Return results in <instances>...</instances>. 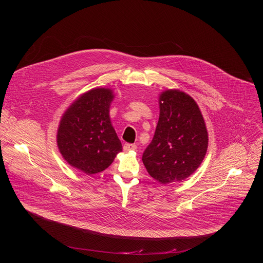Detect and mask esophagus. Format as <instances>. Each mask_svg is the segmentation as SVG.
Segmentation results:
<instances>
[{
	"mask_svg": "<svg viewBox=\"0 0 263 263\" xmlns=\"http://www.w3.org/2000/svg\"><path fill=\"white\" fill-rule=\"evenodd\" d=\"M137 146L136 144H133V143H125L124 144V151L128 152V151H134V149H136Z\"/></svg>",
	"mask_w": 263,
	"mask_h": 263,
	"instance_id": "esophagus-1",
	"label": "esophagus"
}]
</instances>
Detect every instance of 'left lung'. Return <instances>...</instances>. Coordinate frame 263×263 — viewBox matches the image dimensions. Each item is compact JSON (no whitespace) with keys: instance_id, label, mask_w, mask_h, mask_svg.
<instances>
[{"instance_id":"obj_1","label":"left lung","mask_w":263,"mask_h":263,"mask_svg":"<svg viewBox=\"0 0 263 263\" xmlns=\"http://www.w3.org/2000/svg\"><path fill=\"white\" fill-rule=\"evenodd\" d=\"M160 115L154 137L142 154V162L162 184L182 181L202 163L208 146V133L195 100L172 89L159 98Z\"/></svg>"}]
</instances>
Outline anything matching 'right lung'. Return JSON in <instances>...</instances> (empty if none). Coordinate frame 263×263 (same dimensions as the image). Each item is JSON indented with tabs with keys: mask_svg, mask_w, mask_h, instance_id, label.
Here are the masks:
<instances>
[{
	"mask_svg": "<svg viewBox=\"0 0 263 263\" xmlns=\"http://www.w3.org/2000/svg\"><path fill=\"white\" fill-rule=\"evenodd\" d=\"M112 99L108 88L91 89L74 101L60 121L57 143L61 155L87 175L106 170L123 149L109 118Z\"/></svg>",
	"mask_w": 263,
	"mask_h": 263,
	"instance_id": "obj_1",
	"label": "right lung"
}]
</instances>
